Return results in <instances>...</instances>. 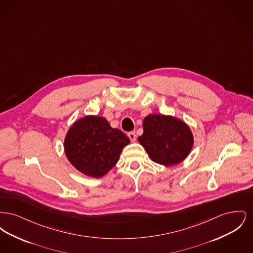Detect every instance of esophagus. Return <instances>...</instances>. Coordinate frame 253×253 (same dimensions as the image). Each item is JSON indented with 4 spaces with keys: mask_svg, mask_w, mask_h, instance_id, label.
<instances>
[{
    "mask_svg": "<svg viewBox=\"0 0 253 253\" xmlns=\"http://www.w3.org/2000/svg\"><path fill=\"white\" fill-rule=\"evenodd\" d=\"M128 136H129V138L132 140V141H134L135 140V132H128Z\"/></svg>",
    "mask_w": 253,
    "mask_h": 253,
    "instance_id": "esophagus-1",
    "label": "esophagus"
}]
</instances>
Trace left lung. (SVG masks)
<instances>
[{"instance_id": "obj_1", "label": "left lung", "mask_w": 253, "mask_h": 253, "mask_svg": "<svg viewBox=\"0 0 253 253\" xmlns=\"http://www.w3.org/2000/svg\"><path fill=\"white\" fill-rule=\"evenodd\" d=\"M143 130L138 141L156 163L164 166L178 164L192 150L193 133L180 120L164 115H150L143 121Z\"/></svg>"}]
</instances>
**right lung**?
Masks as SVG:
<instances>
[{"label": "right lung", "instance_id": "add662e5", "mask_svg": "<svg viewBox=\"0 0 253 253\" xmlns=\"http://www.w3.org/2000/svg\"><path fill=\"white\" fill-rule=\"evenodd\" d=\"M129 137L104 118L87 116L75 122L66 134L64 150L73 166L92 177H101L121 157Z\"/></svg>", "mask_w": 253, "mask_h": 253}]
</instances>
